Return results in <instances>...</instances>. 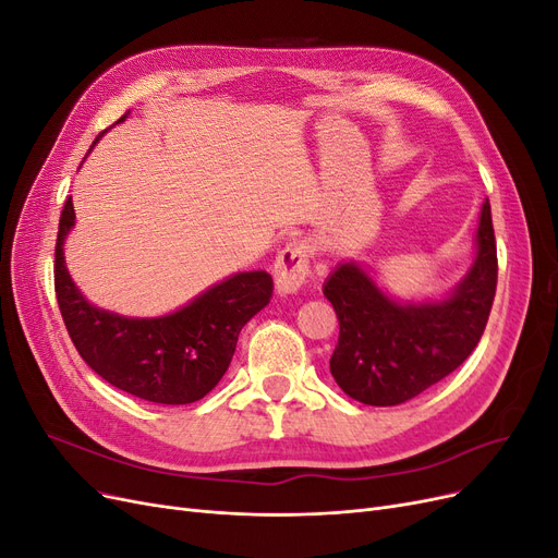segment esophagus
Returning a JSON list of instances; mask_svg holds the SVG:
<instances>
[{"instance_id": "obj_1", "label": "esophagus", "mask_w": 558, "mask_h": 558, "mask_svg": "<svg viewBox=\"0 0 558 558\" xmlns=\"http://www.w3.org/2000/svg\"><path fill=\"white\" fill-rule=\"evenodd\" d=\"M310 275V246L305 242L286 244L275 263V283L281 295H293L305 286Z\"/></svg>"}]
</instances>
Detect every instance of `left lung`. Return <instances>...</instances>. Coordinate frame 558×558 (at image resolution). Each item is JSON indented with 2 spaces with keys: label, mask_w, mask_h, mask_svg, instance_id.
<instances>
[{
  "label": "left lung",
  "mask_w": 558,
  "mask_h": 558,
  "mask_svg": "<svg viewBox=\"0 0 558 558\" xmlns=\"http://www.w3.org/2000/svg\"><path fill=\"white\" fill-rule=\"evenodd\" d=\"M498 279L492 205L484 199L475 258L442 298L396 300L356 260H342L324 283L340 320L330 373L363 404L408 402L459 367L477 347Z\"/></svg>",
  "instance_id": "8db88e82"
}]
</instances>
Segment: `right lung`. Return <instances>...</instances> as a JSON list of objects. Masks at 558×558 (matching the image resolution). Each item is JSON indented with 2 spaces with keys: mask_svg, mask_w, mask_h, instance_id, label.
Segmentation results:
<instances>
[{
  "mask_svg": "<svg viewBox=\"0 0 558 558\" xmlns=\"http://www.w3.org/2000/svg\"><path fill=\"white\" fill-rule=\"evenodd\" d=\"M74 223L70 197L58 226L56 295L81 359L134 398L158 404H189L205 398L226 375L242 328L267 307L275 291L272 277L265 269L234 272L170 314L123 316L95 307L70 277L64 242Z\"/></svg>",
  "mask_w": 558,
  "mask_h": 558,
  "instance_id": "right-lung-1",
  "label": "right lung"
}]
</instances>
